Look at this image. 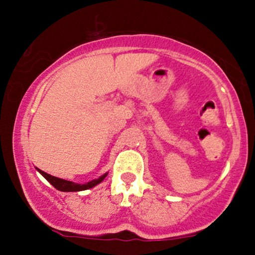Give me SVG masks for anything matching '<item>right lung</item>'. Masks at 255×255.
I'll use <instances>...</instances> for the list:
<instances>
[{
	"label": "right lung",
	"mask_w": 255,
	"mask_h": 255,
	"mask_svg": "<svg viewBox=\"0 0 255 255\" xmlns=\"http://www.w3.org/2000/svg\"><path fill=\"white\" fill-rule=\"evenodd\" d=\"M36 169L43 177L46 178V181H49V182H50L52 186L57 189V191H61V192H80V191H86V189L93 188V187L101 183L108 175V172H105V174L102 175L101 177L90 181V182L87 183H75V182H72V181H67V180H63V178L52 176V175L46 174V172H44L43 170H40V169L38 168Z\"/></svg>",
	"instance_id": "obj_1"
}]
</instances>
